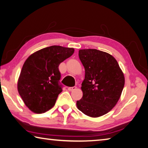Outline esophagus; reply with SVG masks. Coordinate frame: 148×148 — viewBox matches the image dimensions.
<instances>
[{
  "mask_svg": "<svg viewBox=\"0 0 148 148\" xmlns=\"http://www.w3.org/2000/svg\"><path fill=\"white\" fill-rule=\"evenodd\" d=\"M76 88V86H72V87H69L68 90L69 91H72Z\"/></svg>",
  "mask_w": 148,
  "mask_h": 148,
  "instance_id": "1",
  "label": "esophagus"
}]
</instances>
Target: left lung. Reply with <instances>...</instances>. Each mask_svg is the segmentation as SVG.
Listing matches in <instances>:
<instances>
[{
    "mask_svg": "<svg viewBox=\"0 0 148 148\" xmlns=\"http://www.w3.org/2000/svg\"><path fill=\"white\" fill-rule=\"evenodd\" d=\"M79 58L85 69L82 84L83 97L77 101L84 114L97 117L107 114L116 105L124 86V77L117 60L97 49H81Z\"/></svg>",
    "mask_w": 148,
    "mask_h": 148,
    "instance_id": "left-lung-1",
    "label": "left lung"
}]
</instances>
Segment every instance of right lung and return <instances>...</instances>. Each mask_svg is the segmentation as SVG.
Masks as SVG:
<instances>
[{
	"mask_svg": "<svg viewBox=\"0 0 148 148\" xmlns=\"http://www.w3.org/2000/svg\"><path fill=\"white\" fill-rule=\"evenodd\" d=\"M73 48L53 45L31 54L22 66L18 91L32 112L42 114L56 103L62 92L59 65L73 54Z\"/></svg>",
	"mask_w": 148,
	"mask_h": 148,
	"instance_id": "1",
	"label": "right lung"
}]
</instances>
